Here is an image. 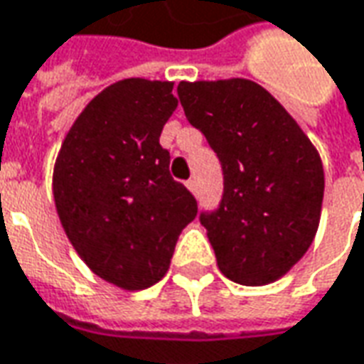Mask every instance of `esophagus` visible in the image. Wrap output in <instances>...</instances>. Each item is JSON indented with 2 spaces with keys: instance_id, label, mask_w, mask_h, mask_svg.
I'll return each mask as SVG.
<instances>
[{
  "instance_id": "esophagus-1",
  "label": "esophagus",
  "mask_w": 364,
  "mask_h": 364,
  "mask_svg": "<svg viewBox=\"0 0 364 364\" xmlns=\"http://www.w3.org/2000/svg\"><path fill=\"white\" fill-rule=\"evenodd\" d=\"M187 189H189L191 193H197V191H199V183H197V179H189V181H187Z\"/></svg>"
}]
</instances>
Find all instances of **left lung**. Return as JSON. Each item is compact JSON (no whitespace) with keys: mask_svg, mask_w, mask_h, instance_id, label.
<instances>
[{"mask_svg":"<svg viewBox=\"0 0 364 364\" xmlns=\"http://www.w3.org/2000/svg\"><path fill=\"white\" fill-rule=\"evenodd\" d=\"M177 94L223 167L220 203L199 215L218 268L242 286L282 278L317 232L325 187L319 154L252 80L181 82Z\"/></svg>","mask_w":364,"mask_h":364,"instance_id":"left-lung-1","label":"left lung"}]
</instances>
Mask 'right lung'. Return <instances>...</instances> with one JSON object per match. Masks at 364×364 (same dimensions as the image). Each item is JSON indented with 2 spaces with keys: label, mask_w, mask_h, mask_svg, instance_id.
Listing matches in <instances>:
<instances>
[{
  "label": "right lung",
  "mask_w": 364,
  "mask_h": 364,
  "mask_svg": "<svg viewBox=\"0 0 364 364\" xmlns=\"http://www.w3.org/2000/svg\"><path fill=\"white\" fill-rule=\"evenodd\" d=\"M175 108L173 82L126 78L86 106L58 151L60 225L86 266L118 288L146 289L164 278L199 210L159 144Z\"/></svg>",
  "instance_id": "right-lung-1"
}]
</instances>
